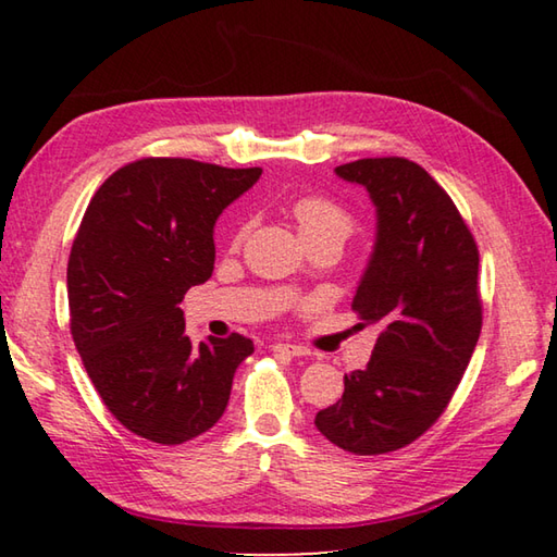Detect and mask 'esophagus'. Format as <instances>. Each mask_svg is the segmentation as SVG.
Instances as JSON below:
<instances>
[{"label":"esophagus","mask_w":557,"mask_h":557,"mask_svg":"<svg viewBox=\"0 0 557 557\" xmlns=\"http://www.w3.org/2000/svg\"><path fill=\"white\" fill-rule=\"evenodd\" d=\"M272 351L287 354V356H307L309 348L297 346V344H282V342H277V344H272Z\"/></svg>","instance_id":"esophagus-1"}]
</instances>
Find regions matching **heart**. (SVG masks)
<instances>
[{"instance_id":"1","label":"heart","mask_w":557,"mask_h":557,"mask_svg":"<svg viewBox=\"0 0 557 557\" xmlns=\"http://www.w3.org/2000/svg\"><path fill=\"white\" fill-rule=\"evenodd\" d=\"M292 215H295L297 228L307 243L326 238L342 245L348 235H354L356 231V219L351 211L344 209L342 203H336L324 194L299 196L295 206H292ZM245 235H248V225H243V228L235 233L233 245H240L245 240Z\"/></svg>"}]
</instances>
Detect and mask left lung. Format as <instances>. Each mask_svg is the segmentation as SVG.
Masks as SVG:
<instances>
[{"instance_id":"1","label":"left lung","mask_w":557,"mask_h":557,"mask_svg":"<svg viewBox=\"0 0 557 557\" xmlns=\"http://www.w3.org/2000/svg\"><path fill=\"white\" fill-rule=\"evenodd\" d=\"M336 174L366 186L379 209V240L351 305L379 338L314 425L351 455H385L435 425L467 371L482 334L479 248L449 194L410 159H358Z\"/></svg>"}]
</instances>
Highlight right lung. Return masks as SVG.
I'll use <instances>...</instances> for the list:
<instances>
[{"label":"right lung","mask_w":557,"mask_h":557,"mask_svg":"<svg viewBox=\"0 0 557 557\" xmlns=\"http://www.w3.org/2000/svg\"><path fill=\"white\" fill-rule=\"evenodd\" d=\"M182 157L120 166L92 196L69 258L71 334L106 408L129 432L182 445L211 430L252 342L191 344L182 299L211 277L213 225L258 182Z\"/></svg>","instance_id":"1"}]
</instances>
